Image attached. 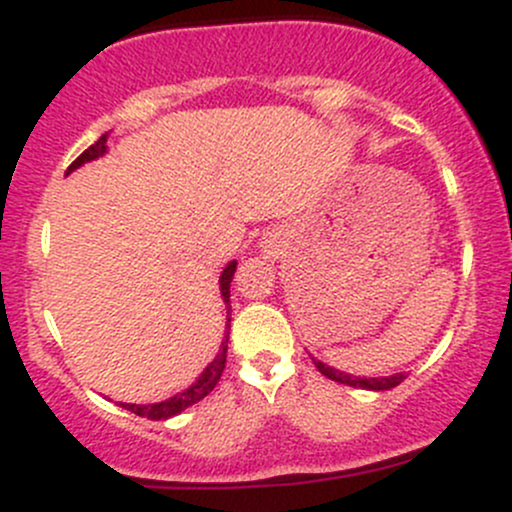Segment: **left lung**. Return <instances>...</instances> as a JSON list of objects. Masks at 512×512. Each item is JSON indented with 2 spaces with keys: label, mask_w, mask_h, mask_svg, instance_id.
Returning <instances> with one entry per match:
<instances>
[{
  "label": "left lung",
  "mask_w": 512,
  "mask_h": 512,
  "mask_svg": "<svg viewBox=\"0 0 512 512\" xmlns=\"http://www.w3.org/2000/svg\"><path fill=\"white\" fill-rule=\"evenodd\" d=\"M313 363H315V368L320 370L322 375H327V378L334 380V383H342V385H349V387H363V390H373V392L392 390V387H397L404 378H407V375H404V373L385 375V378H358V375L344 373V370H337V368L327 366V363L317 361L315 356H313Z\"/></svg>",
  "instance_id": "obj_1"
}]
</instances>
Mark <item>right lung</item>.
Here are the masks:
<instances>
[{
    "mask_svg": "<svg viewBox=\"0 0 512 512\" xmlns=\"http://www.w3.org/2000/svg\"><path fill=\"white\" fill-rule=\"evenodd\" d=\"M105 151H108V134H103L96 144L88 146L84 154L76 158L72 166L67 168V175L72 173V170L84 166V163L96 161V158L105 156ZM236 267H238L236 260L228 262L226 269H223L219 276V289H221L223 303H226L228 310H231V281H233V274H236ZM228 322H231V317H228ZM226 327L231 330V325H226ZM226 351H228V332H226V337H223L219 354L214 356V361H211L209 366L202 370V375H199V378L190 387H187V390H182V392H178V395L163 399V402H156V404L120 402V407L132 411V414H137V416H146V419H151V421H163V419H170V416L180 414V411H185L187 407H192V404H197L199 399H204L211 390H214L216 383H219L223 368H226Z\"/></svg>",
    "mask_w": 512,
    "mask_h": 512,
    "instance_id": "add662e5",
    "label": "right lung"
}]
</instances>
